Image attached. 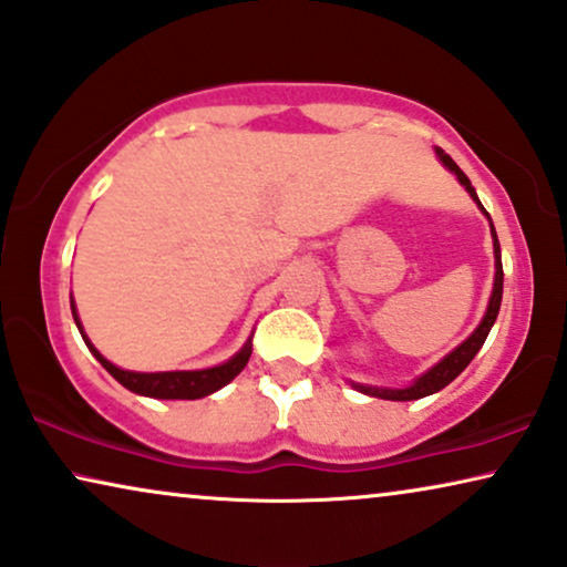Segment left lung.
<instances>
[{
	"label": "left lung",
	"instance_id": "obj_1",
	"mask_svg": "<svg viewBox=\"0 0 567 567\" xmlns=\"http://www.w3.org/2000/svg\"><path fill=\"white\" fill-rule=\"evenodd\" d=\"M436 157L441 165H444L449 173L456 175V181L460 185H464V190L470 193L472 200L480 206V212L487 216V221H491V235H493V255H495V278H493V291H491V301H487V309L483 315V320L475 330L470 332L467 338L462 340L460 346L454 348L452 353H446L444 359L439 363H433L429 371H423L421 377H415L413 382L408 386H371V384H359V382H351L353 390H359L363 394H369V398H379V400H394V402H408V400H421V398H429V394H436L439 390H444L449 382H454L456 377L462 374L464 369L470 367V361L475 359L480 348H483L487 332L495 324V317H498V309H501V299H503V262H501V245H498V235H495V227H493V219L491 214L485 212L483 204H480L475 188H472L470 177L462 173L460 165L449 157L444 150H439L436 146Z\"/></svg>",
	"mask_w": 567,
	"mask_h": 567
}]
</instances>
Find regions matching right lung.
Listing matches in <instances>:
<instances>
[{
    "mask_svg": "<svg viewBox=\"0 0 567 567\" xmlns=\"http://www.w3.org/2000/svg\"><path fill=\"white\" fill-rule=\"evenodd\" d=\"M72 315H74V322L76 328H80L84 343L92 351V355L103 363L107 374L113 379H118V382L126 386V390L142 394V398H154V400H200V398H208V394L219 392L221 386H227L231 379H235L239 371L247 367V361H250V353H252V338L245 340V346L239 348V351L227 359L219 367H208V369H196V371H128V369H121L115 367L105 359L103 353L97 351L95 346H92V340L87 338V332H84L82 322H80V315H76V305L72 299Z\"/></svg>",
    "mask_w": 567,
    "mask_h": 567,
    "instance_id": "add662e5",
    "label": "right lung"
}]
</instances>
